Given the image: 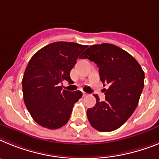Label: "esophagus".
Masks as SVG:
<instances>
[{
    "instance_id": "34e87169",
    "label": "esophagus",
    "mask_w": 159,
    "mask_h": 159,
    "mask_svg": "<svg viewBox=\"0 0 159 159\" xmlns=\"http://www.w3.org/2000/svg\"><path fill=\"white\" fill-rule=\"evenodd\" d=\"M82 94H83V96L85 97V96H87L88 93H85V92H84V91H82Z\"/></svg>"
}]
</instances>
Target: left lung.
Wrapping results in <instances>:
<instances>
[{"instance_id": "obj_1", "label": "left lung", "mask_w": 159, "mask_h": 159, "mask_svg": "<svg viewBox=\"0 0 159 159\" xmlns=\"http://www.w3.org/2000/svg\"><path fill=\"white\" fill-rule=\"evenodd\" d=\"M97 64L106 90V100L95 94L96 104L87 110L90 125L101 132L115 130L132 115L144 87L141 66L126 51L112 44L91 45L81 55Z\"/></svg>"}]
</instances>
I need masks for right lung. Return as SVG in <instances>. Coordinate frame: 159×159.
I'll return each mask as SVG.
<instances>
[{"instance_id": "add662e5", "label": "right lung", "mask_w": 159, "mask_h": 159, "mask_svg": "<svg viewBox=\"0 0 159 159\" xmlns=\"http://www.w3.org/2000/svg\"><path fill=\"white\" fill-rule=\"evenodd\" d=\"M87 45L57 41L38 50L32 57L22 79L23 98L34 121L48 129L66 125L81 91L62 89L63 81L71 82L70 71Z\"/></svg>"}]
</instances>
